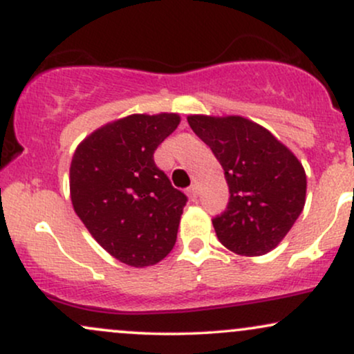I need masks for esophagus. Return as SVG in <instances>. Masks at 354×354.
Instances as JSON below:
<instances>
[{
    "instance_id": "obj_1",
    "label": "esophagus",
    "mask_w": 354,
    "mask_h": 354,
    "mask_svg": "<svg viewBox=\"0 0 354 354\" xmlns=\"http://www.w3.org/2000/svg\"><path fill=\"white\" fill-rule=\"evenodd\" d=\"M188 196L191 198V200H196L198 198V186L196 185H191L188 188Z\"/></svg>"
}]
</instances>
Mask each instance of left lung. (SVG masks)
Segmentation results:
<instances>
[{"instance_id": "8db88e82", "label": "left lung", "mask_w": 354, "mask_h": 354, "mask_svg": "<svg viewBox=\"0 0 354 354\" xmlns=\"http://www.w3.org/2000/svg\"><path fill=\"white\" fill-rule=\"evenodd\" d=\"M188 123L209 146L228 183V206L213 218L219 243L236 254H266L304 208L303 165L266 128L243 116L191 115Z\"/></svg>"}]
</instances>
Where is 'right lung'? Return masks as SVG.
Masks as SVG:
<instances>
[{"label": "right lung", "mask_w": 354, "mask_h": 354, "mask_svg": "<svg viewBox=\"0 0 354 354\" xmlns=\"http://www.w3.org/2000/svg\"><path fill=\"white\" fill-rule=\"evenodd\" d=\"M178 124L176 113L126 116L96 129L73 154V208L91 236L129 266L156 265L176 243L188 198L153 154Z\"/></svg>", "instance_id": "add662e5"}]
</instances>
